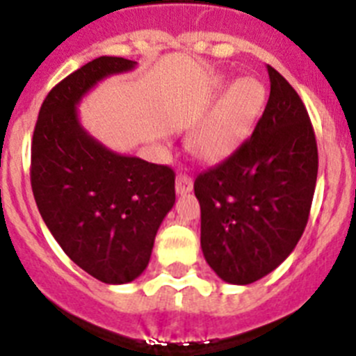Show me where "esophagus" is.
<instances>
[{
    "instance_id": "1",
    "label": "esophagus",
    "mask_w": 356,
    "mask_h": 356,
    "mask_svg": "<svg viewBox=\"0 0 356 356\" xmlns=\"http://www.w3.org/2000/svg\"><path fill=\"white\" fill-rule=\"evenodd\" d=\"M176 194H187L193 191V178L188 175H178L176 176Z\"/></svg>"
}]
</instances>
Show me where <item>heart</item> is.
Here are the masks:
<instances>
[{
  "instance_id": "b5f03b06",
  "label": "heart",
  "mask_w": 356,
  "mask_h": 356,
  "mask_svg": "<svg viewBox=\"0 0 356 356\" xmlns=\"http://www.w3.org/2000/svg\"><path fill=\"white\" fill-rule=\"evenodd\" d=\"M226 86L228 78H213L209 96L216 97ZM264 105L266 87L262 81L253 76L235 80L205 119L188 135L187 149L191 155L207 163L225 162L246 143L262 115Z\"/></svg>"
}]
</instances>
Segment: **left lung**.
<instances>
[{
	"label": "left lung",
	"instance_id": "left-lung-1",
	"mask_svg": "<svg viewBox=\"0 0 356 356\" xmlns=\"http://www.w3.org/2000/svg\"><path fill=\"white\" fill-rule=\"evenodd\" d=\"M271 94L237 153L197 175L201 250L217 276L248 285L275 271L305 232L317 180V143L301 97L267 65Z\"/></svg>",
	"mask_w": 356,
	"mask_h": 356
}]
</instances>
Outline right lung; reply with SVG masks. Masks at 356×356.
<instances>
[{
	"label": "right lung",
	"instance_id": "add662e5",
	"mask_svg": "<svg viewBox=\"0 0 356 356\" xmlns=\"http://www.w3.org/2000/svg\"><path fill=\"white\" fill-rule=\"evenodd\" d=\"M135 64L99 56L71 72L44 99L31 140V191L44 222L72 262L110 285L143 275L176 200L171 168L114 153L78 121L81 97Z\"/></svg>",
	"mask_w": 356,
	"mask_h": 356
}]
</instances>
